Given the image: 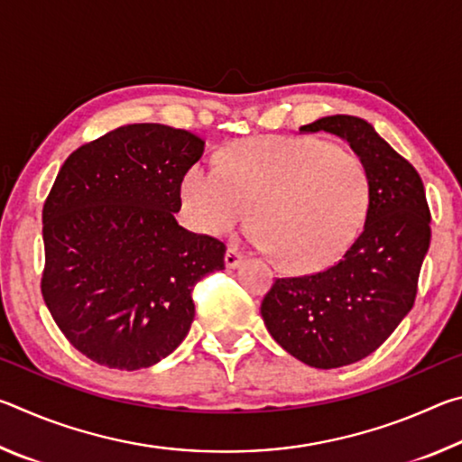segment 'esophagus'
Here are the masks:
<instances>
[{"label": "esophagus", "instance_id": "34e87169", "mask_svg": "<svg viewBox=\"0 0 462 462\" xmlns=\"http://www.w3.org/2000/svg\"><path fill=\"white\" fill-rule=\"evenodd\" d=\"M242 259H245V254H242V250L238 246H228V250H226L224 263L228 269H236Z\"/></svg>", "mask_w": 462, "mask_h": 462}]
</instances>
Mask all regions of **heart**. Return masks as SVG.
<instances>
[{"mask_svg": "<svg viewBox=\"0 0 462 462\" xmlns=\"http://www.w3.org/2000/svg\"><path fill=\"white\" fill-rule=\"evenodd\" d=\"M195 230L224 234L248 217L256 245L291 271L324 269L346 253L369 208V177L356 154L326 140L263 136L232 144L220 169L195 165L181 185Z\"/></svg>", "mask_w": 462, "mask_h": 462, "instance_id": "heart-1", "label": "heart"}]
</instances>
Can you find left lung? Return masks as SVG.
Instances as JSON below:
<instances>
[{"label": "left lung", "mask_w": 462, "mask_h": 462, "mask_svg": "<svg viewBox=\"0 0 462 462\" xmlns=\"http://www.w3.org/2000/svg\"><path fill=\"white\" fill-rule=\"evenodd\" d=\"M301 134L346 140L369 177L363 232L334 267L273 283L261 303L269 334L297 361L338 369L374 353L410 314L430 246L424 183L369 122L326 116Z\"/></svg>", "instance_id": "1"}]
</instances>
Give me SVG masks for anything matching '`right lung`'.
I'll list each match as a JSON object with an SVG mask.
<instances>
[{"instance_id": "right-lung-1", "label": "right lung", "mask_w": 462, "mask_h": 462, "mask_svg": "<svg viewBox=\"0 0 462 462\" xmlns=\"http://www.w3.org/2000/svg\"><path fill=\"white\" fill-rule=\"evenodd\" d=\"M206 143L128 124L69 156L42 209V297L65 338L109 369H146L189 332L191 291L224 242L179 226L181 183Z\"/></svg>"}]
</instances>
